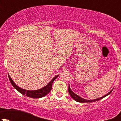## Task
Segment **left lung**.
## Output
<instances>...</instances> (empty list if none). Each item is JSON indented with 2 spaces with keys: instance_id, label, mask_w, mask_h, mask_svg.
<instances>
[{
  "instance_id": "8db88e82",
  "label": "left lung",
  "mask_w": 121,
  "mask_h": 121,
  "mask_svg": "<svg viewBox=\"0 0 121 121\" xmlns=\"http://www.w3.org/2000/svg\"><path fill=\"white\" fill-rule=\"evenodd\" d=\"M112 91V90H111V91H110V92H108L107 94H106L105 95L103 96V97H100V98H97V99H91V100H88V99H85L81 98V97H79L78 95H77V94H75L74 92H73V91H72V90H71L70 87H69V85L68 86V92H69V95H70V96L72 98H73V99H74L75 101H77V102H82V103H84V102H95V101H99V100L101 99H102L103 98H104V97H105L106 96L108 95L109 94L111 93V92Z\"/></svg>"
}]
</instances>
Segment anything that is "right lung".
I'll return each mask as SVG.
<instances>
[{
	"label": "right lung",
	"mask_w": 121,
	"mask_h": 121,
	"mask_svg": "<svg viewBox=\"0 0 121 121\" xmlns=\"http://www.w3.org/2000/svg\"><path fill=\"white\" fill-rule=\"evenodd\" d=\"M9 78L11 84L13 85V87L16 89V90H17L19 92L22 94L24 95L27 96V97H30V98H40L41 97H43L44 96H46V95L48 94L50 92V91L52 90V84L54 82L55 80L58 77V75H56V77L53 78L52 80V81H50V82H49L47 85H46L45 86H44L43 88L41 89H39L37 90H34V91H29V90H24V89L22 88L19 87V86L16 85L14 82V81L12 80V79L11 78L10 75H9Z\"/></svg>",
	"instance_id": "1"
}]
</instances>
